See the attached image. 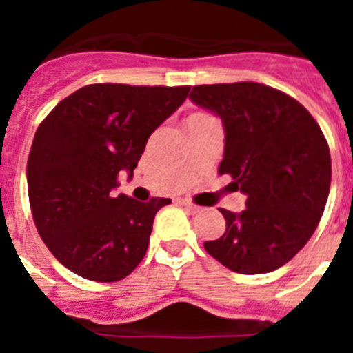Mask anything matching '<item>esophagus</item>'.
<instances>
[{"instance_id": "esophagus-1", "label": "esophagus", "mask_w": 353, "mask_h": 353, "mask_svg": "<svg viewBox=\"0 0 353 353\" xmlns=\"http://www.w3.org/2000/svg\"><path fill=\"white\" fill-rule=\"evenodd\" d=\"M180 203H182V207L185 208L187 212H191V214H198V212L201 210V207L194 205V203H192V201H189V199H182Z\"/></svg>"}]
</instances>
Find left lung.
<instances>
[{"instance_id":"8db88e82","label":"left lung","mask_w":353,"mask_h":353,"mask_svg":"<svg viewBox=\"0 0 353 353\" xmlns=\"http://www.w3.org/2000/svg\"><path fill=\"white\" fill-rule=\"evenodd\" d=\"M194 104L223 120L219 174L248 196L221 239L205 242L233 272L265 274L288 263L316 230L330 189V152L322 129L293 97L260 83L199 84Z\"/></svg>"}]
</instances>
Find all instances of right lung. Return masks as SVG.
Here are the masks:
<instances>
[{
	"instance_id": "add662e5",
	"label": "right lung",
	"mask_w": 353,
	"mask_h": 353,
	"mask_svg": "<svg viewBox=\"0 0 353 353\" xmlns=\"http://www.w3.org/2000/svg\"><path fill=\"white\" fill-rule=\"evenodd\" d=\"M191 86L99 83L60 102L37 129L28 157V196L40 239L77 276L120 281L146 254L154 217L168 198L143 203L117 194L150 134Z\"/></svg>"
}]
</instances>
